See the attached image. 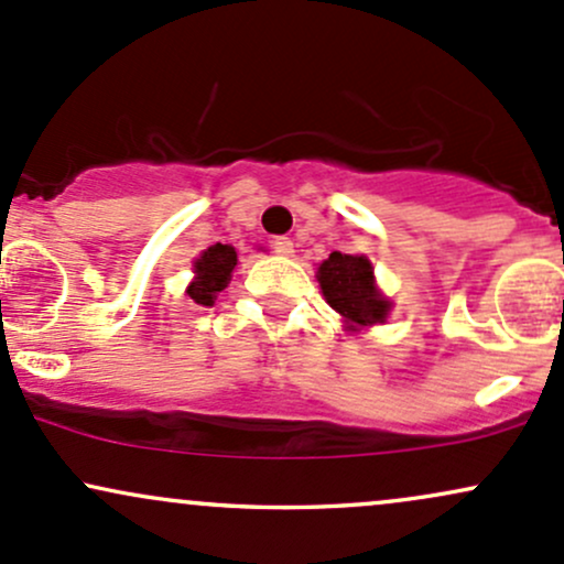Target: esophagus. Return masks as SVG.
Segmentation results:
<instances>
[{
    "label": "esophagus",
    "instance_id": "obj_1",
    "mask_svg": "<svg viewBox=\"0 0 564 564\" xmlns=\"http://www.w3.org/2000/svg\"><path fill=\"white\" fill-rule=\"evenodd\" d=\"M271 250H274L276 256L288 258V256H293V252H295V245H293V239H290V237H274V239H271Z\"/></svg>",
    "mask_w": 564,
    "mask_h": 564
}]
</instances>
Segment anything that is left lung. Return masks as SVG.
I'll list each match as a JSON object with an SVG mask.
<instances>
[{
	"instance_id": "8db88e82",
	"label": "left lung",
	"mask_w": 564,
	"mask_h": 564,
	"mask_svg": "<svg viewBox=\"0 0 564 564\" xmlns=\"http://www.w3.org/2000/svg\"><path fill=\"white\" fill-rule=\"evenodd\" d=\"M316 280H319L325 301L344 316L351 333L383 325L391 312V301L378 290L367 256H349V252L335 250L327 261L319 263Z\"/></svg>"
}]
</instances>
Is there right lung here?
Returning a JSON list of instances; mask_svg holds the SVG:
<instances>
[{"label":"right lung","instance_id":"add662e5","mask_svg":"<svg viewBox=\"0 0 564 564\" xmlns=\"http://www.w3.org/2000/svg\"><path fill=\"white\" fill-rule=\"evenodd\" d=\"M234 269H237V250L231 245H210L194 261V282L186 288V295L199 306H213L220 290L229 288Z\"/></svg>","mask_w":564,"mask_h":564}]
</instances>
